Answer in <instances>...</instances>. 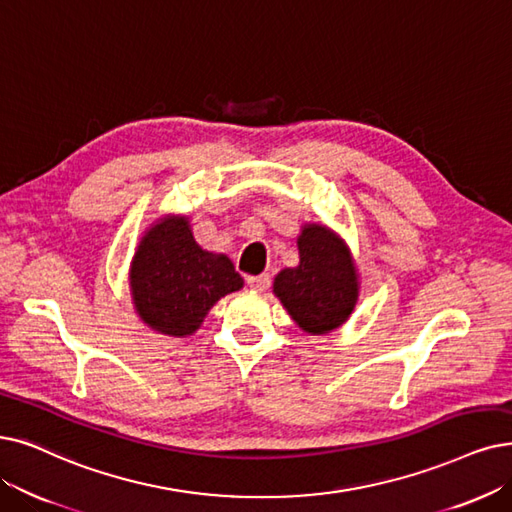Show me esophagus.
<instances>
[{
  "instance_id": "34e87169",
  "label": "esophagus",
  "mask_w": 512,
  "mask_h": 512,
  "mask_svg": "<svg viewBox=\"0 0 512 512\" xmlns=\"http://www.w3.org/2000/svg\"><path fill=\"white\" fill-rule=\"evenodd\" d=\"M245 281H248V285H250L252 290H256V292H264V290H269V285H271V275H269V273H262V275L248 277Z\"/></svg>"
}]
</instances>
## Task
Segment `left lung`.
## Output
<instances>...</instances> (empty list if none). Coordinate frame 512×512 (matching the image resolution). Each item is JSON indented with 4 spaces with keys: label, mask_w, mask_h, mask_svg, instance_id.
Listing matches in <instances>:
<instances>
[{
    "label": "left lung",
    "mask_w": 512,
    "mask_h": 512,
    "mask_svg": "<svg viewBox=\"0 0 512 512\" xmlns=\"http://www.w3.org/2000/svg\"><path fill=\"white\" fill-rule=\"evenodd\" d=\"M300 262L283 269L273 294L309 334H330L355 311L359 277L346 243L321 224H304L298 235Z\"/></svg>",
    "instance_id": "left-lung-1"
}]
</instances>
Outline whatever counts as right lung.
Returning <instances> with one entry per match:
<instances>
[{
    "mask_svg": "<svg viewBox=\"0 0 512 512\" xmlns=\"http://www.w3.org/2000/svg\"><path fill=\"white\" fill-rule=\"evenodd\" d=\"M241 288L233 262L203 250L187 216H163L151 224L130 264L138 317L151 330L174 338L195 334L212 306Z\"/></svg>",
    "mask_w": 512,
    "mask_h": 512,
    "instance_id": "1",
    "label": "right lung"
}]
</instances>
